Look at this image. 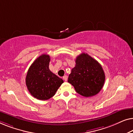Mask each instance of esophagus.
I'll return each mask as SVG.
<instances>
[{
  "instance_id": "esophagus-1",
  "label": "esophagus",
  "mask_w": 133,
  "mask_h": 133,
  "mask_svg": "<svg viewBox=\"0 0 133 133\" xmlns=\"http://www.w3.org/2000/svg\"><path fill=\"white\" fill-rule=\"evenodd\" d=\"M63 80H64L65 81H67V80H68V77H67V76H64L63 77Z\"/></svg>"
}]
</instances>
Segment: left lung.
Instances as JSON below:
<instances>
[{
    "label": "left lung",
    "mask_w": 133,
    "mask_h": 133,
    "mask_svg": "<svg viewBox=\"0 0 133 133\" xmlns=\"http://www.w3.org/2000/svg\"><path fill=\"white\" fill-rule=\"evenodd\" d=\"M105 76L102 67L88 54L82 53L76 59V65L69 75L68 82L78 94L91 97L99 93L104 85Z\"/></svg>",
    "instance_id": "8db88e82"
}]
</instances>
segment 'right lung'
<instances>
[{
	"label": "right lung",
	"instance_id": "right-lung-1",
	"mask_svg": "<svg viewBox=\"0 0 133 133\" xmlns=\"http://www.w3.org/2000/svg\"><path fill=\"white\" fill-rule=\"evenodd\" d=\"M50 57L42 54L37 57L28 69L26 85L30 94L41 101H46L54 96L63 83L61 78L49 69Z\"/></svg>",
	"mask_w": 133,
	"mask_h": 133
}]
</instances>
